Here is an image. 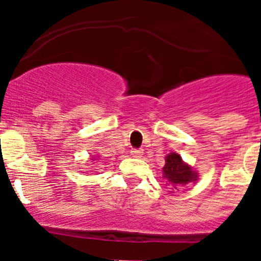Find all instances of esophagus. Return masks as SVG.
Here are the masks:
<instances>
[{"label": "esophagus", "instance_id": "obj_1", "mask_svg": "<svg viewBox=\"0 0 261 261\" xmlns=\"http://www.w3.org/2000/svg\"><path fill=\"white\" fill-rule=\"evenodd\" d=\"M142 153H144V150H142V149H133V150L130 151V154H132L133 158H141Z\"/></svg>", "mask_w": 261, "mask_h": 261}]
</instances>
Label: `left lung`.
<instances>
[{"label":"left lung","instance_id":"1","mask_svg":"<svg viewBox=\"0 0 261 261\" xmlns=\"http://www.w3.org/2000/svg\"><path fill=\"white\" fill-rule=\"evenodd\" d=\"M163 175L168 184L172 187V191L179 190L180 187L187 186L197 179V172L193 171L191 166L184 163L181 156L176 153H170L166 156Z\"/></svg>","mask_w":261,"mask_h":261}]
</instances>
